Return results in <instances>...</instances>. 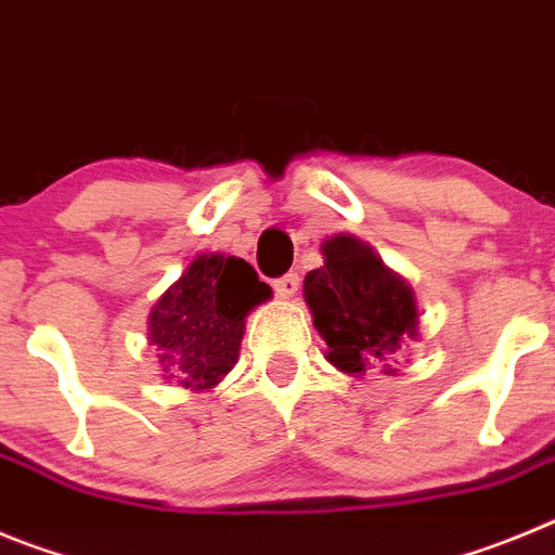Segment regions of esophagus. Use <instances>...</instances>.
I'll return each instance as SVG.
<instances>
[{"mask_svg":"<svg viewBox=\"0 0 555 555\" xmlns=\"http://www.w3.org/2000/svg\"><path fill=\"white\" fill-rule=\"evenodd\" d=\"M297 288H300V278H297L294 272L283 274V278H278V281H274V292H278V297H283V300L294 297V294H297Z\"/></svg>","mask_w":555,"mask_h":555,"instance_id":"34e87169","label":"esophagus"}]
</instances>
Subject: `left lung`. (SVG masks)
<instances>
[{
  "label": "left lung",
  "mask_w": 555,
  "mask_h": 555,
  "mask_svg": "<svg viewBox=\"0 0 555 555\" xmlns=\"http://www.w3.org/2000/svg\"><path fill=\"white\" fill-rule=\"evenodd\" d=\"M320 249L325 263L306 274L302 297L325 338V358L350 377L372 366L395 375L397 352L420 338L414 288L356 235H327Z\"/></svg>",
  "instance_id": "8db88e82"
}]
</instances>
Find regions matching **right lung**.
<instances>
[{"label": "right lung", "mask_w": 555, "mask_h": 555, "mask_svg": "<svg viewBox=\"0 0 555 555\" xmlns=\"http://www.w3.org/2000/svg\"><path fill=\"white\" fill-rule=\"evenodd\" d=\"M269 297L272 288L244 258L197 255L146 317L164 380L191 391L217 389L238 361L247 313Z\"/></svg>", "instance_id": "obj_1"}]
</instances>
